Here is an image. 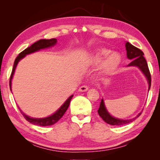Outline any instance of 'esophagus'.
<instances>
[{
    "label": "esophagus",
    "mask_w": 160,
    "mask_h": 160,
    "mask_svg": "<svg viewBox=\"0 0 160 160\" xmlns=\"http://www.w3.org/2000/svg\"><path fill=\"white\" fill-rule=\"evenodd\" d=\"M88 90V87L87 85H82L79 88V91L80 92H85Z\"/></svg>",
    "instance_id": "esophagus-1"
}]
</instances>
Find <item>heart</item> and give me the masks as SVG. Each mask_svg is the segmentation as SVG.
Listing matches in <instances>:
<instances>
[{"mask_svg":"<svg viewBox=\"0 0 160 160\" xmlns=\"http://www.w3.org/2000/svg\"><path fill=\"white\" fill-rule=\"evenodd\" d=\"M111 53V51L107 48H99L94 53L92 58L93 63H99L103 59ZM109 56V55H108ZM121 63V57L118 53H112L102 62L101 68L102 71L109 73L117 68Z\"/></svg>","mask_w":160,"mask_h":160,"instance_id":"1","label":"heart"}]
</instances>
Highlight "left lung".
<instances>
[{
  "mask_svg": "<svg viewBox=\"0 0 160 160\" xmlns=\"http://www.w3.org/2000/svg\"><path fill=\"white\" fill-rule=\"evenodd\" d=\"M126 48L127 51V57L129 59H132V61L128 64V66H137L142 70V72L145 74L148 80L149 90H150L151 86V75L148 66L147 61H146L145 58H144V56H143L144 53H143L141 50L139 49L138 48L135 47L133 45L130 44L129 42H127L126 44ZM98 113L100 117H101L105 122L112 126H121L131 123L141 114V113H140L137 116H135L134 118L129 119V120H121V119L113 118L107 112L106 108L104 107L103 99H102L101 103H100V106L98 109Z\"/></svg>",
  "mask_w": 160,
  "mask_h": 160,
  "instance_id": "1",
  "label": "left lung"
}]
</instances>
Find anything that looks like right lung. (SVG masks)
<instances>
[{"instance_id": "right-lung-1", "label": "right lung", "mask_w": 160, "mask_h": 160, "mask_svg": "<svg viewBox=\"0 0 160 160\" xmlns=\"http://www.w3.org/2000/svg\"><path fill=\"white\" fill-rule=\"evenodd\" d=\"M56 39H40V40H39V41H37V42L34 43L33 44H32L29 47L27 48L26 49H25L23 51H22L21 53H19V55L17 56V57H16L15 60L11 75H10V82H9L10 90H11V80H12V78L13 76V74H14L15 68H16V66H17L19 61H20V59L25 57L27 54L35 52V51L40 50L41 48L50 47H51V46H53L56 44ZM72 96L73 95L70 96L69 98L66 100V102H65L64 104L60 107V109H59L56 113H54L53 114L51 115V116H48V117L44 118H30L27 115H25L24 113H22V111L20 109V108L18 107V109H20L21 113L24 116V118H25L26 120L28 121V122L34 124V125L40 126H51V125H53V124H55L56 122H57V121L60 120V119L62 118V116L64 115V113H66V112L68 109V107H69L70 100H71Z\"/></svg>"}]
</instances>
